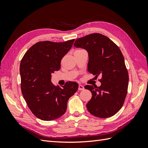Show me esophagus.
Here are the masks:
<instances>
[{
    "label": "esophagus",
    "mask_w": 148,
    "mask_h": 148,
    "mask_svg": "<svg viewBox=\"0 0 148 148\" xmlns=\"http://www.w3.org/2000/svg\"><path fill=\"white\" fill-rule=\"evenodd\" d=\"M84 89V86H83V85L79 84V86H78V90H79V91H82V90H83Z\"/></svg>",
    "instance_id": "esophagus-1"
}]
</instances>
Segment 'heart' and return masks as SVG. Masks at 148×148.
<instances>
[{"mask_svg":"<svg viewBox=\"0 0 148 148\" xmlns=\"http://www.w3.org/2000/svg\"><path fill=\"white\" fill-rule=\"evenodd\" d=\"M81 50H82V49H79V50H77L76 51H81Z\"/></svg>","mask_w":148,"mask_h":148,"instance_id":"heart-1","label":"heart"}]
</instances>
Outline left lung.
Segmentation results:
<instances>
[{"label": "left lung", "mask_w": 148, "mask_h": 148, "mask_svg": "<svg viewBox=\"0 0 148 148\" xmlns=\"http://www.w3.org/2000/svg\"><path fill=\"white\" fill-rule=\"evenodd\" d=\"M74 46L88 51V70L101 76L100 86L86 85L92 93L86 107L92 115L107 118L122 108L128 86V73L120 49L111 39L100 33H92L76 40Z\"/></svg>", "instance_id": "left-lung-1"}]
</instances>
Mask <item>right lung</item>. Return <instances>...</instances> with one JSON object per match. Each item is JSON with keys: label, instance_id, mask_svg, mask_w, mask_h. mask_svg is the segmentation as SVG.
Instances as JSON below:
<instances>
[{"label": "right lung", "instance_id": "1", "mask_svg": "<svg viewBox=\"0 0 148 148\" xmlns=\"http://www.w3.org/2000/svg\"><path fill=\"white\" fill-rule=\"evenodd\" d=\"M74 41L38 42L28 49L21 60L22 95L32 113L42 120H55L63 115L69 98L78 88L75 82H66L62 88L51 82V74L60 70L62 58Z\"/></svg>", "mask_w": 148, "mask_h": 148}]
</instances>
